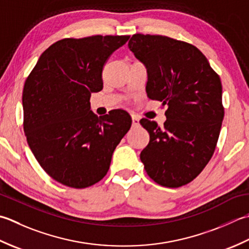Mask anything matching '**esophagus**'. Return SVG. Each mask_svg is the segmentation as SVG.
Returning <instances> with one entry per match:
<instances>
[{
	"label": "esophagus",
	"mask_w": 249,
	"mask_h": 249,
	"mask_svg": "<svg viewBox=\"0 0 249 249\" xmlns=\"http://www.w3.org/2000/svg\"><path fill=\"white\" fill-rule=\"evenodd\" d=\"M131 117H132V124H133L134 125L139 124L140 118H139V116H138V115H135V114H132V115H131Z\"/></svg>",
	"instance_id": "1"
}]
</instances>
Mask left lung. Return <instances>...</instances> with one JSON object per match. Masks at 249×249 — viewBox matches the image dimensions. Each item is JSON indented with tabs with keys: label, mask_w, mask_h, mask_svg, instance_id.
<instances>
[{
	"label": "left lung",
	"mask_w": 249,
	"mask_h": 249,
	"mask_svg": "<svg viewBox=\"0 0 249 249\" xmlns=\"http://www.w3.org/2000/svg\"><path fill=\"white\" fill-rule=\"evenodd\" d=\"M128 47L147 67L148 98L167 107L163 128L140 120L150 138L141 160L157 184L178 188L214 155L225 116L220 77L199 49L182 40L138 33Z\"/></svg>",
	"instance_id": "8db88e82"
}]
</instances>
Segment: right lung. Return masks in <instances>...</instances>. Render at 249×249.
Returning a JSON list of instances; mask_svg holds the SVG:
<instances>
[{
  "instance_id": "right-lung-1",
  "label": "right lung",
  "mask_w": 249,
  "mask_h": 249,
  "mask_svg": "<svg viewBox=\"0 0 249 249\" xmlns=\"http://www.w3.org/2000/svg\"><path fill=\"white\" fill-rule=\"evenodd\" d=\"M130 35L68 37L40 54L25 79L23 130L39 165L60 184L83 189L108 172L114 150L130 130L123 109L98 117L90 96L103 89L102 72Z\"/></svg>"
}]
</instances>
